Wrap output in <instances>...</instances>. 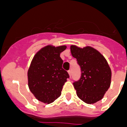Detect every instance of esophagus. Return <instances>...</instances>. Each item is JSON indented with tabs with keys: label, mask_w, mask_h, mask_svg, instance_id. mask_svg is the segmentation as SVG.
Wrapping results in <instances>:
<instances>
[{
	"label": "esophagus",
	"mask_w": 127,
	"mask_h": 127,
	"mask_svg": "<svg viewBox=\"0 0 127 127\" xmlns=\"http://www.w3.org/2000/svg\"><path fill=\"white\" fill-rule=\"evenodd\" d=\"M68 73H69V76L71 77V75H72V72H71V70H69L68 71Z\"/></svg>",
	"instance_id": "1"
}]
</instances>
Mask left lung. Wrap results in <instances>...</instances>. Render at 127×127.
Segmentation results:
<instances>
[{
    "label": "left lung",
    "mask_w": 127,
    "mask_h": 127,
    "mask_svg": "<svg viewBox=\"0 0 127 127\" xmlns=\"http://www.w3.org/2000/svg\"><path fill=\"white\" fill-rule=\"evenodd\" d=\"M70 49L81 71L80 79L73 82L76 95L87 104L99 101L110 86L112 73L107 62L92 47L80 49L72 45Z\"/></svg>",
    "instance_id": "1"
}]
</instances>
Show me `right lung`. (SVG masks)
<instances>
[{
    "instance_id": "1",
    "label": "right lung",
    "mask_w": 127,
    "mask_h": 127,
    "mask_svg": "<svg viewBox=\"0 0 127 127\" xmlns=\"http://www.w3.org/2000/svg\"><path fill=\"white\" fill-rule=\"evenodd\" d=\"M66 46H47L36 53L28 71V87L44 103H51L61 95L63 86L69 75L62 68L60 55Z\"/></svg>"
}]
</instances>
